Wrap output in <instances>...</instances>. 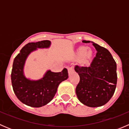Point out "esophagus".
I'll return each mask as SVG.
<instances>
[{"instance_id":"1","label":"esophagus","mask_w":129,"mask_h":129,"mask_svg":"<svg viewBox=\"0 0 129 129\" xmlns=\"http://www.w3.org/2000/svg\"><path fill=\"white\" fill-rule=\"evenodd\" d=\"M74 72V69H73V67H69L68 68V72H69V74H71L72 73H73Z\"/></svg>"}]
</instances>
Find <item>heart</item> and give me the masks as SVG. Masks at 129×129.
Masks as SVG:
<instances>
[{
  "label": "heart",
  "instance_id": "b5f03b06",
  "mask_svg": "<svg viewBox=\"0 0 129 129\" xmlns=\"http://www.w3.org/2000/svg\"><path fill=\"white\" fill-rule=\"evenodd\" d=\"M93 55L92 50L88 49V47L86 46L79 47L76 51V57L80 58V64L83 66H89Z\"/></svg>",
  "mask_w": 129,
  "mask_h": 129
}]
</instances>
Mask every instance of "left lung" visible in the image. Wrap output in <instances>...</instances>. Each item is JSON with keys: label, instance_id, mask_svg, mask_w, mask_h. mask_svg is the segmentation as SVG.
Listing matches in <instances>:
<instances>
[{"label": "left lung", "instance_id": "8db88e82", "mask_svg": "<svg viewBox=\"0 0 129 129\" xmlns=\"http://www.w3.org/2000/svg\"><path fill=\"white\" fill-rule=\"evenodd\" d=\"M83 43H90L83 40ZM97 50L90 67L75 66L80 77L75 92L81 103L90 107L102 106L112 98L116 88L117 65L110 52L91 42Z\"/></svg>", "mask_w": 129, "mask_h": 129}]
</instances>
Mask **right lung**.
Here are the masks:
<instances>
[{
    "label": "right lung",
    "mask_w": 129,
    "mask_h": 129,
    "mask_svg": "<svg viewBox=\"0 0 129 129\" xmlns=\"http://www.w3.org/2000/svg\"><path fill=\"white\" fill-rule=\"evenodd\" d=\"M50 45L49 40L28 43L14 60L11 73L13 90L18 99L30 107H40L47 104L55 96L58 85L68 78L66 68L60 72L48 71L38 80H30L25 77L24 66L28 55L37 48H49Z\"/></svg>",
    "instance_id": "1"
}]
</instances>
